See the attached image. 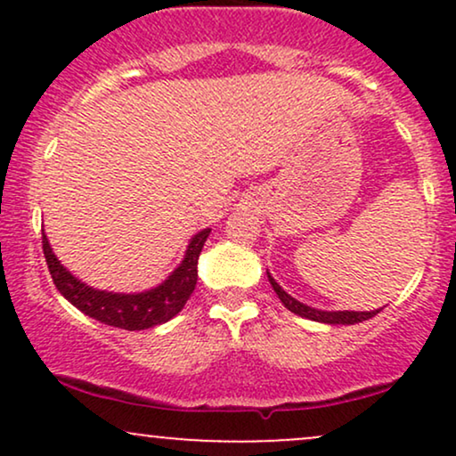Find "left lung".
Here are the masks:
<instances>
[{
	"instance_id": "obj_1",
	"label": "left lung",
	"mask_w": 456,
	"mask_h": 456,
	"mask_svg": "<svg viewBox=\"0 0 456 456\" xmlns=\"http://www.w3.org/2000/svg\"><path fill=\"white\" fill-rule=\"evenodd\" d=\"M268 281H270L272 289L276 291V296H279V300L282 302V305L289 308L291 313H296V315L311 319V322L332 323V326H338V323H343V326H349V323L366 322V319L375 317L381 311V308H378V311H319V308L306 306V305H302L300 300H296V297H291L285 289H282L279 282L272 279L270 272H268Z\"/></svg>"
}]
</instances>
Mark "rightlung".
<instances>
[{
    "instance_id": "1",
    "label": "right lung",
    "mask_w": 456,
    "mask_h": 456,
    "mask_svg": "<svg viewBox=\"0 0 456 456\" xmlns=\"http://www.w3.org/2000/svg\"><path fill=\"white\" fill-rule=\"evenodd\" d=\"M208 235H210V229L199 232L188 244L182 264L167 276V281H162L154 289L141 291V294H113V291L94 289V287L81 282L60 264L45 232L43 250L51 279L72 306H77L78 311L94 317L96 322L107 323V326L122 330H148L169 322L184 308L186 300L195 291L197 261Z\"/></svg>"
}]
</instances>
